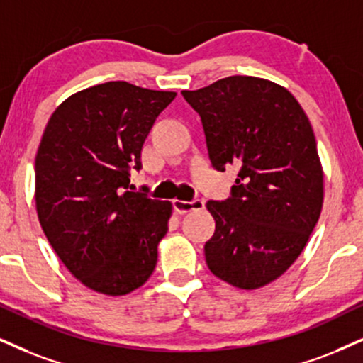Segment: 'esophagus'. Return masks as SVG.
Wrapping results in <instances>:
<instances>
[{"instance_id": "1", "label": "esophagus", "mask_w": 363, "mask_h": 363, "mask_svg": "<svg viewBox=\"0 0 363 363\" xmlns=\"http://www.w3.org/2000/svg\"><path fill=\"white\" fill-rule=\"evenodd\" d=\"M205 207L203 200L196 199V200H191V202H183V200H173V210L177 213H189L191 210H202Z\"/></svg>"}]
</instances>
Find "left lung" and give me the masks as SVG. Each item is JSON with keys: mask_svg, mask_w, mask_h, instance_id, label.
Instances as JSON below:
<instances>
[{"mask_svg": "<svg viewBox=\"0 0 363 363\" xmlns=\"http://www.w3.org/2000/svg\"><path fill=\"white\" fill-rule=\"evenodd\" d=\"M182 94L202 119L212 167L237 168L229 199L207 202L216 232L205 261L235 288H262L296 261L323 207L310 119L288 89L249 75Z\"/></svg>", "mask_w": 363, "mask_h": 363, "instance_id": "8db88e82", "label": "left lung"}]
</instances>
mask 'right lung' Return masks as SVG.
<instances>
[{"instance_id":"right-lung-1","label":"right lung","mask_w":363,"mask_h":363,"mask_svg":"<svg viewBox=\"0 0 363 363\" xmlns=\"http://www.w3.org/2000/svg\"><path fill=\"white\" fill-rule=\"evenodd\" d=\"M177 92L116 80L84 89L53 111L35 158L40 225L65 267L107 296L153 274L172 203L131 191L129 172Z\"/></svg>"}]
</instances>
